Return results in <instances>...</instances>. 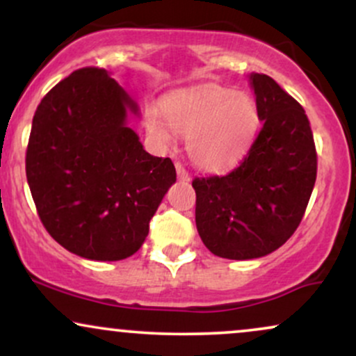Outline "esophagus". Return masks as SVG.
Segmentation results:
<instances>
[{"label": "esophagus", "instance_id": "34e87169", "mask_svg": "<svg viewBox=\"0 0 356 356\" xmlns=\"http://www.w3.org/2000/svg\"><path fill=\"white\" fill-rule=\"evenodd\" d=\"M175 170H177V177L181 179V181H191L189 172H187L186 167H184L181 162H175Z\"/></svg>", "mask_w": 356, "mask_h": 356}]
</instances>
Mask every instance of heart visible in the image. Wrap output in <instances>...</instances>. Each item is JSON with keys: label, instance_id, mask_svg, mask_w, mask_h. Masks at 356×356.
Wrapping results in <instances>:
<instances>
[{"label": "heart", "instance_id": "1", "mask_svg": "<svg viewBox=\"0 0 356 356\" xmlns=\"http://www.w3.org/2000/svg\"><path fill=\"white\" fill-rule=\"evenodd\" d=\"M162 117L165 124L155 112L147 113V132L162 142L170 140L169 128L189 137L192 162L212 172L238 164L259 127V110L251 95L219 87L197 88L165 100Z\"/></svg>", "mask_w": 356, "mask_h": 356}]
</instances>
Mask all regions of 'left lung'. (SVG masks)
Returning <instances> with one entry per match:
<instances>
[{
	"instance_id": "obj_1",
	"label": "left lung",
	"mask_w": 356,
	"mask_h": 356,
	"mask_svg": "<svg viewBox=\"0 0 356 356\" xmlns=\"http://www.w3.org/2000/svg\"><path fill=\"white\" fill-rule=\"evenodd\" d=\"M263 120L246 157L226 175L195 177V226L212 254L254 259L276 251L303 219L316 181L305 108L271 76L252 73Z\"/></svg>"
}]
</instances>
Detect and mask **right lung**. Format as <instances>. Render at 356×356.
<instances>
[{"label": "right lung", "mask_w": 356, "mask_h": 356, "mask_svg": "<svg viewBox=\"0 0 356 356\" xmlns=\"http://www.w3.org/2000/svg\"><path fill=\"white\" fill-rule=\"evenodd\" d=\"M137 105L107 70L85 67L40 102L26 179L44 229L73 254L120 261L140 249L175 167L127 127Z\"/></svg>", "instance_id": "right-lung-1"}]
</instances>
